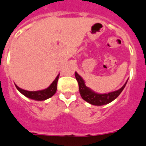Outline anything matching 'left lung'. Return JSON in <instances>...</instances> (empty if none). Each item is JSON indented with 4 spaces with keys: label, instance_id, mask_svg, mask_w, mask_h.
<instances>
[{
    "label": "left lung",
    "instance_id": "obj_1",
    "mask_svg": "<svg viewBox=\"0 0 146 146\" xmlns=\"http://www.w3.org/2000/svg\"><path fill=\"white\" fill-rule=\"evenodd\" d=\"M75 78L78 83V85H79L80 94L81 95L82 98L86 102H88V103L94 106L106 105V104H108L113 101L120 94L123 88H125L127 83L126 82L123 86V87L117 91L109 92L108 94H98V93H95L94 92L91 90L90 88L86 86L85 82L83 78L77 72H75Z\"/></svg>",
    "mask_w": 146,
    "mask_h": 146
}]
</instances>
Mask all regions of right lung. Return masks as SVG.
<instances>
[{
    "mask_svg": "<svg viewBox=\"0 0 146 146\" xmlns=\"http://www.w3.org/2000/svg\"><path fill=\"white\" fill-rule=\"evenodd\" d=\"M59 75L60 74H58L57 76V78H55L54 81L52 82V83L49 86V87H48V88L44 89V90L37 91V92H29V91L21 89V88H19L16 85L15 86L17 90L19 91L21 93H22L23 95L27 97V98H30V99L35 100H45L52 97L55 94L56 91H57V85H58V78H59Z\"/></svg>",
    "mask_w": 146,
    "mask_h": 146,
    "instance_id": "right-lung-1",
    "label": "right lung"
}]
</instances>
